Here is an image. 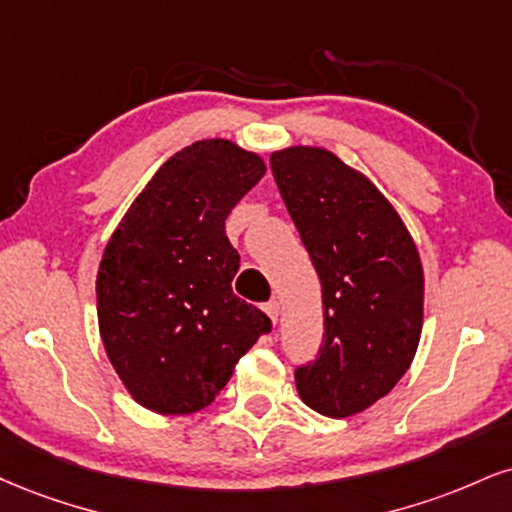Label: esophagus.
Wrapping results in <instances>:
<instances>
[{
  "label": "esophagus",
  "mask_w": 512,
  "mask_h": 512,
  "mask_svg": "<svg viewBox=\"0 0 512 512\" xmlns=\"http://www.w3.org/2000/svg\"><path fill=\"white\" fill-rule=\"evenodd\" d=\"M264 312H267L269 319H272V322L276 324V319H279V315H281V307H279V303H276V300H269V303L264 305Z\"/></svg>",
  "instance_id": "obj_1"
}]
</instances>
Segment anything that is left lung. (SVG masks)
<instances>
[{
    "instance_id": "8db88e82",
    "label": "left lung",
    "mask_w": 512,
    "mask_h": 512,
    "mask_svg": "<svg viewBox=\"0 0 512 512\" xmlns=\"http://www.w3.org/2000/svg\"><path fill=\"white\" fill-rule=\"evenodd\" d=\"M269 164L322 281L324 341L295 386L319 415L343 420L384 398L417 353L420 252L379 188L334 152L295 145Z\"/></svg>"
}]
</instances>
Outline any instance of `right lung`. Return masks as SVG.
Segmentation results:
<instances>
[{"label": "right lung", "mask_w": 512, "mask_h": 512, "mask_svg": "<svg viewBox=\"0 0 512 512\" xmlns=\"http://www.w3.org/2000/svg\"><path fill=\"white\" fill-rule=\"evenodd\" d=\"M267 171L224 138L159 166L104 248L97 322L128 393L159 415L207 408L272 322L231 291L240 257L226 217Z\"/></svg>", "instance_id": "1"}]
</instances>
